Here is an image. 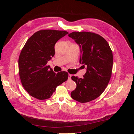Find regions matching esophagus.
I'll list each match as a JSON object with an SVG mask.
<instances>
[{
  "mask_svg": "<svg viewBox=\"0 0 134 134\" xmlns=\"http://www.w3.org/2000/svg\"><path fill=\"white\" fill-rule=\"evenodd\" d=\"M71 75L70 74H69V75H68V79L69 80H70L71 79Z\"/></svg>",
  "mask_w": 134,
  "mask_h": 134,
  "instance_id": "1",
  "label": "esophagus"
}]
</instances>
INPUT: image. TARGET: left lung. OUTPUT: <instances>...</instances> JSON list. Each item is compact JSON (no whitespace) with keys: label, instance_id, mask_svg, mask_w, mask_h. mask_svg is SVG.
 I'll use <instances>...</instances> for the list:
<instances>
[{"label":"left lung","instance_id":"obj_1","mask_svg":"<svg viewBox=\"0 0 134 134\" xmlns=\"http://www.w3.org/2000/svg\"><path fill=\"white\" fill-rule=\"evenodd\" d=\"M68 36L79 46V63L87 66L83 78L71 76L76 87L71 92V97L80 103L90 102L102 94L110 80L112 52L106 40L99 35L89 32H72Z\"/></svg>","mask_w":134,"mask_h":134}]
</instances>
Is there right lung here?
Segmentation results:
<instances>
[{
    "label": "right lung",
    "instance_id": "right-lung-1",
    "mask_svg": "<svg viewBox=\"0 0 134 134\" xmlns=\"http://www.w3.org/2000/svg\"><path fill=\"white\" fill-rule=\"evenodd\" d=\"M69 33L65 31L40 30L28 39L18 59L22 84L31 96L40 100L50 98L56 88L68 78V73L56 74L46 64L55 55V44Z\"/></svg>",
    "mask_w": 134,
    "mask_h": 134
}]
</instances>
